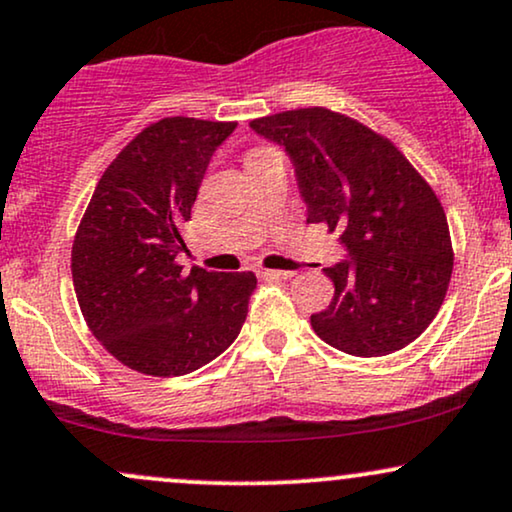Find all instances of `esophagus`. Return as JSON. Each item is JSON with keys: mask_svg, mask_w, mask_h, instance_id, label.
Returning a JSON list of instances; mask_svg holds the SVG:
<instances>
[{"mask_svg": "<svg viewBox=\"0 0 512 512\" xmlns=\"http://www.w3.org/2000/svg\"><path fill=\"white\" fill-rule=\"evenodd\" d=\"M260 276L267 281H281V279H291L293 272H283V269H260Z\"/></svg>", "mask_w": 512, "mask_h": 512, "instance_id": "1", "label": "esophagus"}]
</instances>
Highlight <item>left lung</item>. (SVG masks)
I'll return each instance as SVG.
<instances>
[{"mask_svg": "<svg viewBox=\"0 0 512 512\" xmlns=\"http://www.w3.org/2000/svg\"><path fill=\"white\" fill-rule=\"evenodd\" d=\"M286 150L307 221L341 231L346 260L326 267L334 298L310 317L348 355L396 353L432 324L453 272L446 212L391 140L324 107L250 121Z\"/></svg>", "mask_w": 512, "mask_h": 512, "instance_id": "left-lung-1", "label": "left lung"}]
</instances>
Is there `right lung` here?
Wrapping results in <instances>:
<instances>
[{"label": "right lung", "mask_w": 512, "mask_h": 512, "mask_svg": "<svg viewBox=\"0 0 512 512\" xmlns=\"http://www.w3.org/2000/svg\"><path fill=\"white\" fill-rule=\"evenodd\" d=\"M236 123L169 116L107 166L71 250L85 322L116 360L150 377L195 372L236 341L257 279L193 267L181 226Z\"/></svg>", "instance_id": "right-lung-1"}]
</instances>
